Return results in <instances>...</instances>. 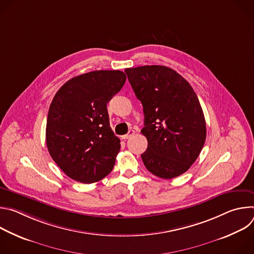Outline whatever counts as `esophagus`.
<instances>
[{
    "mask_svg": "<svg viewBox=\"0 0 254 254\" xmlns=\"http://www.w3.org/2000/svg\"><path fill=\"white\" fill-rule=\"evenodd\" d=\"M133 134H134V130H133V129H130V130H128V132H127V134L122 135V138H123V139H127V138L131 137Z\"/></svg>",
    "mask_w": 254,
    "mask_h": 254,
    "instance_id": "1",
    "label": "esophagus"
}]
</instances>
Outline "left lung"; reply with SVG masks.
Returning <instances> with one entry per match:
<instances>
[{"instance_id": "8db88e82", "label": "left lung", "mask_w": 254, "mask_h": 254, "mask_svg": "<svg viewBox=\"0 0 254 254\" xmlns=\"http://www.w3.org/2000/svg\"><path fill=\"white\" fill-rule=\"evenodd\" d=\"M125 72L142 104L148 139L141 154L146 168L162 179L184 174L200 155L206 139V123L192 86L172 68L146 65Z\"/></svg>"}]
</instances>
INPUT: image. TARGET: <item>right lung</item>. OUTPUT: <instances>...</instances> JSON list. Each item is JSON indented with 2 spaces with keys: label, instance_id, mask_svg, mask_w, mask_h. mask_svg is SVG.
Segmentation results:
<instances>
[{
  "label": "right lung",
  "instance_id": "1",
  "mask_svg": "<svg viewBox=\"0 0 254 254\" xmlns=\"http://www.w3.org/2000/svg\"><path fill=\"white\" fill-rule=\"evenodd\" d=\"M120 70H96L69 79L48 112L46 144L58 167L77 182L91 184L112 172L121 140L110 127L106 104L124 86Z\"/></svg>",
  "mask_w": 254,
  "mask_h": 254
}]
</instances>
